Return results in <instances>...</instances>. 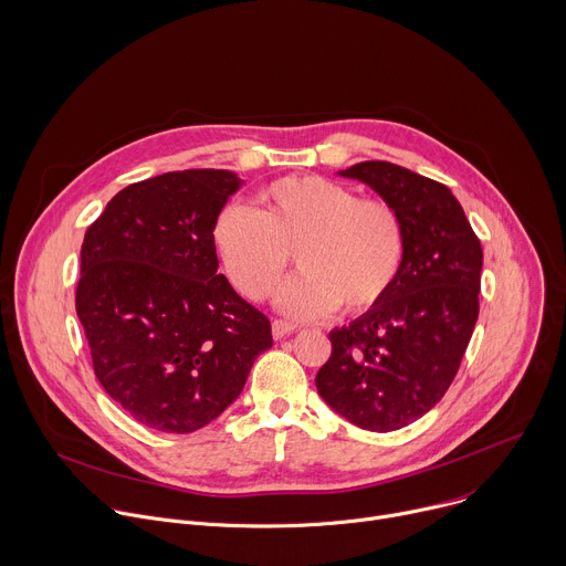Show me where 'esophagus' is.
I'll list each match as a JSON object with an SVG mask.
<instances>
[{
  "mask_svg": "<svg viewBox=\"0 0 566 566\" xmlns=\"http://www.w3.org/2000/svg\"><path fill=\"white\" fill-rule=\"evenodd\" d=\"M297 327L293 325V322H286V319H273V336L275 340H282L286 336H291Z\"/></svg>",
  "mask_w": 566,
  "mask_h": 566,
  "instance_id": "1",
  "label": "esophagus"
}]
</instances>
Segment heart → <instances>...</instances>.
Returning a JSON list of instances; mask_svg holds the SVG:
<instances>
[{
	"label": "heart",
	"mask_w": 566,
	"mask_h": 566,
	"mask_svg": "<svg viewBox=\"0 0 566 566\" xmlns=\"http://www.w3.org/2000/svg\"><path fill=\"white\" fill-rule=\"evenodd\" d=\"M212 247L239 293L255 302L275 293L293 253L302 271L277 302L291 315L315 317L338 304L347 313L378 304L398 275L406 232L389 203L304 175L260 190L253 210H223Z\"/></svg>",
	"instance_id": "b5f03b06"
}]
</instances>
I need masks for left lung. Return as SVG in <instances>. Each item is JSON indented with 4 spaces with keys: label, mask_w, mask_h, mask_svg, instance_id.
<instances>
[{
    "label": "left lung",
    "mask_w": 566,
    "mask_h": 566,
    "mask_svg": "<svg viewBox=\"0 0 566 566\" xmlns=\"http://www.w3.org/2000/svg\"><path fill=\"white\" fill-rule=\"evenodd\" d=\"M338 175L398 212L406 251L387 295L329 332L332 356L315 387L349 423L391 432L430 412L454 380L479 315L483 251L443 184L387 160Z\"/></svg>",
    "instance_id": "1"
}]
</instances>
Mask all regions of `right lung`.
<instances>
[{
	"label": "right lung",
	"instance_id": "1",
	"mask_svg": "<svg viewBox=\"0 0 566 566\" xmlns=\"http://www.w3.org/2000/svg\"><path fill=\"white\" fill-rule=\"evenodd\" d=\"M228 170H184L123 188L80 251L75 311L105 391L170 434L214 421L273 347L269 317L237 295L212 226L241 188Z\"/></svg>",
	"mask_w": 566,
	"mask_h": 566
}]
</instances>
